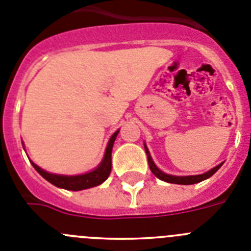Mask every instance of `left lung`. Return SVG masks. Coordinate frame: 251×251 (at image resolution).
<instances>
[{
	"label": "left lung",
	"mask_w": 251,
	"mask_h": 251,
	"mask_svg": "<svg viewBox=\"0 0 251 251\" xmlns=\"http://www.w3.org/2000/svg\"><path fill=\"white\" fill-rule=\"evenodd\" d=\"M144 148H145V152H147V155H148V162H149L150 171L152 172V174H154L156 178H159V179H162V180H164V182H168V183H174V184H186L187 186V184H195V183L202 182V180L207 179V178H210L211 176H213V174L216 173V172L220 169V167L222 165V163H221V164H219L217 167L212 168L211 171L206 172V173H203V174H198V176H187V177L171 176V174H165L164 172H162L158 167H156L155 163L152 162L151 155H150V152H149V150H148L147 145H144Z\"/></svg>",
	"instance_id": "8db88e82"
}]
</instances>
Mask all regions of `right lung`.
Returning a JSON list of instances; mask_svg holds the SVG:
<instances>
[{
    "label": "right lung",
    "instance_id": "add662e5",
    "mask_svg": "<svg viewBox=\"0 0 251 251\" xmlns=\"http://www.w3.org/2000/svg\"><path fill=\"white\" fill-rule=\"evenodd\" d=\"M119 131L120 130H117L110 138V141L107 144V148H106V151H104V156L102 159V162L92 172H88V173L84 174H78V176H63V174L49 173V172L41 169L40 167H38V165L32 162L31 164L41 177L45 178L48 182H50L55 187H59V188L68 189V191H82V189L100 186L101 183H103L104 180L107 179L111 173V168H112L111 152H112L113 143H115V139H116Z\"/></svg>",
    "mask_w": 251,
    "mask_h": 251
}]
</instances>
